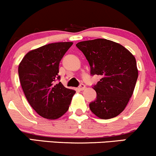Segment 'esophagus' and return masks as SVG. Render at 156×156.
Returning a JSON list of instances; mask_svg holds the SVG:
<instances>
[{"label": "esophagus", "mask_w": 156, "mask_h": 156, "mask_svg": "<svg viewBox=\"0 0 156 156\" xmlns=\"http://www.w3.org/2000/svg\"><path fill=\"white\" fill-rule=\"evenodd\" d=\"M79 90H83L85 88V85H84V84H80V86H79Z\"/></svg>", "instance_id": "34e87169"}]
</instances>
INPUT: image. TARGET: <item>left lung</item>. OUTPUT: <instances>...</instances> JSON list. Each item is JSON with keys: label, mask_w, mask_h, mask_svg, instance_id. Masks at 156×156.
<instances>
[{"label": "left lung", "mask_w": 156, "mask_h": 156, "mask_svg": "<svg viewBox=\"0 0 156 156\" xmlns=\"http://www.w3.org/2000/svg\"><path fill=\"white\" fill-rule=\"evenodd\" d=\"M76 46L88 61L90 75H99L93 85L97 99L89 104L90 111L102 119L114 118L125 110L138 79L134 56L124 46L106 39L80 42Z\"/></svg>", "instance_id": "8db88e82"}]
</instances>
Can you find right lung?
<instances>
[{"mask_svg":"<svg viewBox=\"0 0 156 156\" xmlns=\"http://www.w3.org/2000/svg\"><path fill=\"white\" fill-rule=\"evenodd\" d=\"M72 44L62 42L43 45L26 54L19 65V78L26 99L40 116L48 119L66 113L76 92L64 87L58 74L59 62Z\"/></svg>","mask_w":156,"mask_h":156,"instance_id":"add662e5","label":"right lung"}]
</instances>
